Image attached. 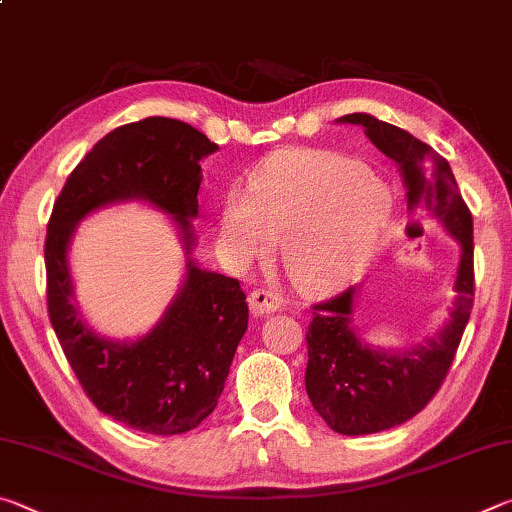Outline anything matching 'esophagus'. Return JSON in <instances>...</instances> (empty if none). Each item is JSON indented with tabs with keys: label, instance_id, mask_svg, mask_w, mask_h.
I'll return each instance as SVG.
<instances>
[{
	"label": "esophagus",
	"instance_id": "34e87169",
	"mask_svg": "<svg viewBox=\"0 0 512 512\" xmlns=\"http://www.w3.org/2000/svg\"><path fill=\"white\" fill-rule=\"evenodd\" d=\"M250 309H253L255 316H264V314H275L284 307V300L277 296V293L268 291V289H255L250 293Z\"/></svg>",
	"mask_w": 512,
	"mask_h": 512
}]
</instances>
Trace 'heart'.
Returning a JSON list of instances; mask_svg holds the SVG:
<instances>
[{
  "label": "heart",
  "mask_w": 512,
  "mask_h": 512,
  "mask_svg": "<svg viewBox=\"0 0 512 512\" xmlns=\"http://www.w3.org/2000/svg\"><path fill=\"white\" fill-rule=\"evenodd\" d=\"M391 189L375 171L336 151L289 149L235 192L221 212V241L239 264L271 253L296 287L327 293L354 280L375 253L388 219Z\"/></svg>",
  "instance_id": "1"
}]
</instances>
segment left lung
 Here are the masks:
<instances>
[{"mask_svg":"<svg viewBox=\"0 0 512 512\" xmlns=\"http://www.w3.org/2000/svg\"><path fill=\"white\" fill-rule=\"evenodd\" d=\"M339 121L363 126L368 140L400 167L409 210H429L461 246L449 323L418 348L386 352L361 341L352 327L354 287L314 305L307 329V395L336 433L363 436L411 420L445 381L474 305V237L472 214L443 155L366 112Z\"/></svg>","mask_w":512,"mask_h":512,"instance_id":"left-lung-1","label":"left lung"}]
</instances>
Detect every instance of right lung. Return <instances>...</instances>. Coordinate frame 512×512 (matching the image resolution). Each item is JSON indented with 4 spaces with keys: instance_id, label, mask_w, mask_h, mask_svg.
<instances>
[{
    "instance_id": "1",
    "label": "right lung",
    "mask_w": 512,
    "mask_h": 512,
    "mask_svg": "<svg viewBox=\"0 0 512 512\" xmlns=\"http://www.w3.org/2000/svg\"><path fill=\"white\" fill-rule=\"evenodd\" d=\"M219 146L185 121L146 117L119 126L76 164L47 225V309L60 348L101 413L153 436L196 429L216 409L237 345L248 329L239 280L203 271L196 244L201 160ZM146 200L169 213L184 237V289L140 342L106 340L73 307L66 248L75 225L112 202Z\"/></svg>"
}]
</instances>
